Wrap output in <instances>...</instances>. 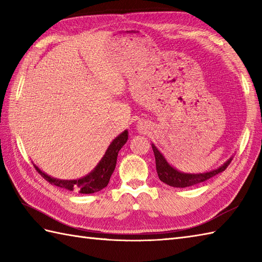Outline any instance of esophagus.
Returning <instances> with one entry per match:
<instances>
[{
  "label": "esophagus",
  "mask_w": 262,
  "mask_h": 262,
  "mask_svg": "<svg viewBox=\"0 0 262 262\" xmlns=\"http://www.w3.org/2000/svg\"><path fill=\"white\" fill-rule=\"evenodd\" d=\"M141 125H142V126H141V129H142V130H143V129H145L146 127H145V126H143V124H141Z\"/></svg>",
  "instance_id": "1"
}]
</instances>
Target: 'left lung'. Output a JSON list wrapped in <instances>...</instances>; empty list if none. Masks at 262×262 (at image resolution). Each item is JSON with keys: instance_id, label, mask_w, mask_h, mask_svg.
<instances>
[{"instance_id": "1", "label": "left lung", "mask_w": 262, "mask_h": 262, "mask_svg": "<svg viewBox=\"0 0 262 262\" xmlns=\"http://www.w3.org/2000/svg\"><path fill=\"white\" fill-rule=\"evenodd\" d=\"M152 148L154 152L155 164H157V172L160 180L166 183V185L174 188H186V187H191L194 185H199V183H203L204 181L210 179V178L221 173V172H223L227 166H229V164L232 161V158H231L227 160L223 165H221L220 168L209 172H205V173H183V172L178 171L177 169L173 168V166H171L168 162H166L165 158L157 148V146L154 145V144H152Z\"/></svg>"}]
</instances>
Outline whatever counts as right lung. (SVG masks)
Wrapping results in <instances>:
<instances>
[{
  "instance_id": "obj_1",
  "label": "right lung",
  "mask_w": 262,
  "mask_h": 262,
  "mask_svg": "<svg viewBox=\"0 0 262 262\" xmlns=\"http://www.w3.org/2000/svg\"><path fill=\"white\" fill-rule=\"evenodd\" d=\"M128 140V132L124 130L120 135L117 136L115 140L111 142L108 149L105 151L103 158L98 163V165L94 168L90 173L85 177L81 178V179L76 180H60L56 178H52L48 174L43 173V172L36 166L35 168L40 173L43 179H46L52 185L64 188L66 190L70 191H77L80 193H93L99 190H101L104 187L108 186L110 177L115 171L116 163H117V157H118V152L120 148L125 145V143Z\"/></svg>"
}]
</instances>
